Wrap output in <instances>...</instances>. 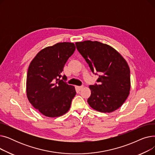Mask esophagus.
<instances>
[{
	"label": "esophagus",
	"mask_w": 155,
	"mask_h": 155,
	"mask_svg": "<svg viewBox=\"0 0 155 155\" xmlns=\"http://www.w3.org/2000/svg\"><path fill=\"white\" fill-rule=\"evenodd\" d=\"M78 88L79 91H82V89L84 88V86H80V87H78Z\"/></svg>",
	"instance_id": "obj_1"
}]
</instances>
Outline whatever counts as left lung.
I'll use <instances>...</instances> for the list:
<instances>
[{"instance_id":"obj_1","label":"left lung","mask_w":155,"mask_h":155,"mask_svg":"<svg viewBox=\"0 0 155 155\" xmlns=\"http://www.w3.org/2000/svg\"><path fill=\"white\" fill-rule=\"evenodd\" d=\"M79 53L92 71L99 73L97 82L90 85L91 95L87 102L101 112L109 113L122 106L131 89L130 70L127 61L110 46L99 41L75 43Z\"/></svg>"}]
</instances>
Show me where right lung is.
Returning <instances> with one entry per match:
<instances>
[{"instance_id":"right-lung-1","label":"right lung","mask_w":155,"mask_h":155,"mask_svg":"<svg viewBox=\"0 0 155 155\" xmlns=\"http://www.w3.org/2000/svg\"><path fill=\"white\" fill-rule=\"evenodd\" d=\"M74 43L63 42L41 50L28 70L26 95L43 115L56 117L67 113L76 95L74 86L60 80L65 63L75 50ZM66 80L67 77L63 76Z\"/></svg>"}]
</instances>
